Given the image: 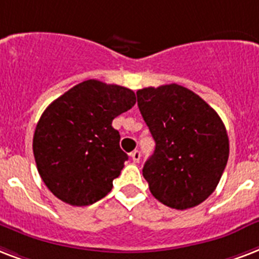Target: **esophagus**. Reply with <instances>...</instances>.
<instances>
[{"mask_svg": "<svg viewBox=\"0 0 259 259\" xmlns=\"http://www.w3.org/2000/svg\"><path fill=\"white\" fill-rule=\"evenodd\" d=\"M131 158L132 161L135 162V163H138V162L140 161V151L139 150H135V151L131 152Z\"/></svg>", "mask_w": 259, "mask_h": 259, "instance_id": "obj_1", "label": "esophagus"}]
</instances>
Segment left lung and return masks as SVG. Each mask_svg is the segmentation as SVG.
I'll use <instances>...</instances> for the list:
<instances>
[{
	"instance_id": "1",
	"label": "left lung",
	"mask_w": 259,
	"mask_h": 259,
	"mask_svg": "<svg viewBox=\"0 0 259 259\" xmlns=\"http://www.w3.org/2000/svg\"><path fill=\"white\" fill-rule=\"evenodd\" d=\"M138 107L155 140L143 166L152 196L188 209L209 197L227 165L230 143L223 121L200 96L177 83L136 92Z\"/></svg>"
}]
</instances>
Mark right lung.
I'll return each instance as SVG.
<instances>
[{
  "mask_svg": "<svg viewBox=\"0 0 259 259\" xmlns=\"http://www.w3.org/2000/svg\"><path fill=\"white\" fill-rule=\"evenodd\" d=\"M135 102L131 89L88 79L48 105L32 147L37 171L54 196L83 206L111 192L128 159L112 121Z\"/></svg>",
  "mask_w": 259,
  "mask_h": 259,
  "instance_id": "obj_1",
  "label": "right lung"
}]
</instances>
